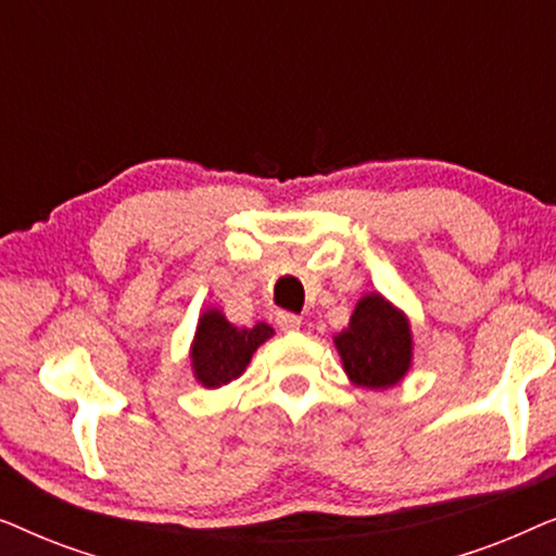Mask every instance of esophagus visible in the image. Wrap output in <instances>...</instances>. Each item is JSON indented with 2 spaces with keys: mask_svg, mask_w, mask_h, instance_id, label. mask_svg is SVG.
Masks as SVG:
<instances>
[{
  "mask_svg": "<svg viewBox=\"0 0 556 556\" xmlns=\"http://www.w3.org/2000/svg\"><path fill=\"white\" fill-rule=\"evenodd\" d=\"M276 324L280 331H299L301 329V316L291 314V311H280V314L276 316Z\"/></svg>",
  "mask_w": 556,
  "mask_h": 556,
  "instance_id": "34e87169",
  "label": "esophagus"
}]
</instances>
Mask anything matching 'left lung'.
<instances>
[{"mask_svg": "<svg viewBox=\"0 0 556 556\" xmlns=\"http://www.w3.org/2000/svg\"><path fill=\"white\" fill-rule=\"evenodd\" d=\"M333 344L349 379L369 390L394 387L413 364L407 316L379 293H367L356 303L349 326L333 337Z\"/></svg>", "mask_w": 556, "mask_h": 556, "instance_id": "8db88e82", "label": "left lung"}]
</instances>
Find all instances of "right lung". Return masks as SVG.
Returning <instances> with one entry per match:
<instances>
[{
	"instance_id": "add662e5",
	"label": "right lung",
	"mask_w": 556,
	"mask_h": 556,
	"mask_svg": "<svg viewBox=\"0 0 556 556\" xmlns=\"http://www.w3.org/2000/svg\"><path fill=\"white\" fill-rule=\"evenodd\" d=\"M273 337L268 324L255 326H232L223 316V311L210 308L200 316L197 333L192 341V369L194 379L202 387H223L238 379L253 359L255 349Z\"/></svg>"
}]
</instances>
